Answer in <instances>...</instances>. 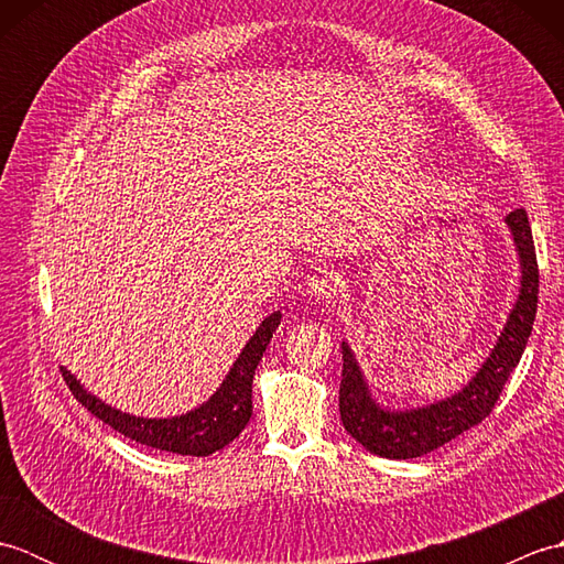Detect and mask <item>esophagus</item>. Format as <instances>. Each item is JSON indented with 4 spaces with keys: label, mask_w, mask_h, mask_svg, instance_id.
Here are the masks:
<instances>
[{
    "label": "esophagus",
    "mask_w": 564,
    "mask_h": 564,
    "mask_svg": "<svg viewBox=\"0 0 564 564\" xmlns=\"http://www.w3.org/2000/svg\"><path fill=\"white\" fill-rule=\"evenodd\" d=\"M307 293L317 297V301H332L339 293V275L334 273H319L315 279H310Z\"/></svg>",
    "instance_id": "obj_1"
}]
</instances>
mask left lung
Wrapping results in <instances>:
<instances>
[{"label": "left lung", "instance_id": "left-lung-1", "mask_svg": "<svg viewBox=\"0 0 564 564\" xmlns=\"http://www.w3.org/2000/svg\"><path fill=\"white\" fill-rule=\"evenodd\" d=\"M505 223L509 225L521 261L519 297L492 354L487 356L482 368L460 392L434 404L414 406V410H388L370 394L351 346L341 341L344 370L339 386V412L344 429L366 451L392 460L419 458V455L436 451L443 443L460 436L463 431L477 426L492 412L511 370L521 361L538 310V261L529 215L523 208H517L507 215Z\"/></svg>", "mask_w": 564, "mask_h": 564}]
</instances>
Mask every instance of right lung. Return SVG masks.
Listing matches in <instances>:
<instances>
[{
    "instance_id": "obj_1",
    "label": "right lung",
    "mask_w": 564,
    "mask_h": 564,
    "mask_svg": "<svg viewBox=\"0 0 564 564\" xmlns=\"http://www.w3.org/2000/svg\"><path fill=\"white\" fill-rule=\"evenodd\" d=\"M279 325L281 313H271L263 319L254 332V337L247 341L242 354L232 364L230 373L225 376L223 386L210 394V400L178 416L145 419L126 414L84 390L82 382L67 368L59 370H63L65 382L72 394L82 402V406H87L94 416H99L104 424L116 429L118 434L133 438L135 443H142L148 448L170 451L178 455H198L200 458V455H210L225 448L249 424L251 380H254V370Z\"/></svg>"
}]
</instances>
